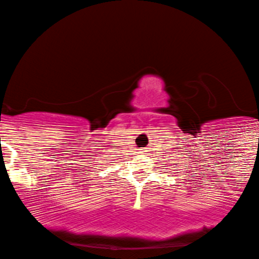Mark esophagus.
<instances>
[{"label": "esophagus", "instance_id": "esophagus-1", "mask_svg": "<svg viewBox=\"0 0 259 259\" xmlns=\"http://www.w3.org/2000/svg\"><path fill=\"white\" fill-rule=\"evenodd\" d=\"M142 152H144V151H142Z\"/></svg>", "mask_w": 259, "mask_h": 259}]
</instances>
